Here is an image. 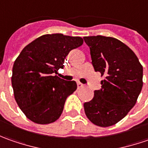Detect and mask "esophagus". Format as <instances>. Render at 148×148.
<instances>
[{
  "mask_svg": "<svg viewBox=\"0 0 148 148\" xmlns=\"http://www.w3.org/2000/svg\"><path fill=\"white\" fill-rule=\"evenodd\" d=\"M77 86H78V88H84V85L83 84H81L80 82H78L77 83Z\"/></svg>",
  "mask_w": 148,
  "mask_h": 148,
  "instance_id": "34e87169",
  "label": "esophagus"
}]
</instances>
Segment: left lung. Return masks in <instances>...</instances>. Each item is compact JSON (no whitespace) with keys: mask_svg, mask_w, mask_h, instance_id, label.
I'll return each mask as SVG.
<instances>
[{"mask_svg":"<svg viewBox=\"0 0 148 148\" xmlns=\"http://www.w3.org/2000/svg\"><path fill=\"white\" fill-rule=\"evenodd\" d=\"M89 47L95 71L105 79L101 88L84 104L88 119L100 127L115 125L127 115L143 88V66L131 49L118 39L104 37H84Z\"/></svg>","mask_w":148,"mask_h":148,"instance_id":"obj_1","label":"left lung"}]
</instances>
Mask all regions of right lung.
I'll use <instances>...</instances> for the list:
<instances>
[{
  "label": "right lung",
  "mask_w": 148,
  "mask_h": 148,
  "mask_svg": "<svg viewBox=\"0 0 148 148\" xmlns=\"http://www.w3.org/2000/svg\"><path fill=\"white\" fill-rule=\"evenodd\" d=\"M83 43L80 37L46 34L27 45L18 55L11 83L18 107L31 121L47 125L61 115L66 98L77 89V84L55 74L64 68L69 51Z\"/></svg>",
  "instance_id": "1"
}]
</instances>
